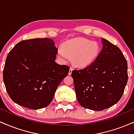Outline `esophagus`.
<instances>
[{
    "mask_svg": "<svg viewBox=\"0 0 134 134\" xmlns=\"http://www.w3.org/2000/svg\"><path fill=\"white\" fill-rule=\"evenodd\" d=\"M72 70H73V68H72V67H70V69H69V75H71Z\"/></svg>",
    "mask_w": 134,
    "mask_h": 134,
    "instance_id": "obj_1",
    "label": "esophagus"
}]
</instances>
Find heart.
Here are the masks:
<instances>
[{
	"label": "heart",
	"mask_w": 134,
	"mask_h": 134,
	"mask_svg": "<svg viewBox=\"0 0 134 134\" xmlns=\"http://www.w3.org/2000/svg\"><path fill=\"white\" fill-rule=\"evenodd\" d=\"M99 52V44L95 41L77 38L67 42L58 50V55L64 60L68 56L74 57V61L79 67H86L96 59Z\"/></svg>",
	"instance_id": "obj_1"
}]
</instances>
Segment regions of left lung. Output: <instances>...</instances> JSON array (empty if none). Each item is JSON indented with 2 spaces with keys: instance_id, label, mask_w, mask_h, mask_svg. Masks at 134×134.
<instances>
[{
  "instance_id": "8db88e82",
  "label": "left lung",
  "mask_w": 134,
  "mask_h": 134,
  "mask_svg": "<svg viewBox=\"0 0 134 134\" xmlns=\"http://www.w3.org/2000/svg\"><path fill=\"white\" fill-rule=\"evenodd\" d=\"M102 43V50L90 65L72 72L78 102L94 111L116 104L128 81L127 60L120 49L104 38Z\"/></svg>"
}]
</instances>
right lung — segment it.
<instances>
[{"mask_svg": "<svg viewBox=\"0 0 134 134\" xmlns=\"http://www.w3.org/2000/svg\"><path fill=\"white\" fill-rule=\"evenodd\" d=\"M58 49L49 38H35L17 43L7 55L3 79L16 103L38 110L52 102L69 68L55 62Z\"/></svg>", "mask_w": 134, "mask_h": 134, "instance_id": "add662e5", "label": "right lung"}]
</instances>
